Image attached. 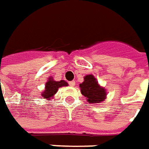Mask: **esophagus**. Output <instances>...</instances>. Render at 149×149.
<instances>
[{
  "label": "esophagus",
  "instance_id": "1",
  "mask_svg": "<svg viewBox=\"0 0 149 149\" xmlns=\"http://www.w3.org/2000/svg\"><path fill=\"white\" fill-rule=\"evenodd\" d=\"M75 84H76V81H69V82H68V84H69L71 87H73V86L75 85Z\"/></svg>",
  "mask_w": 149,
  "mask_h": 149
}]
</instances>
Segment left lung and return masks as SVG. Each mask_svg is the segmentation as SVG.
<instances>
[{
    "label": "left lung",
    "mask_w": 149,
    "mask_h": 149,
    "mask_svg": "<svg viewBox=\"0 0 149 149\" xmlns=\"http://www.w3.org/2000/svg\"><path fill=\"white\" fill-rule=\"evenodd\" d=\"M80 88L81 94L87 98L86 100L89 104L101 103L106 98V89L98 84L93 75L85 76L84 82L80 84Z\"/></svg>",
    "instance_id": "left-lung-1"
}]
</instances>
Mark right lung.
<instances>
[{
  "mask_svg": "<svg viewBox=\"0 0 149 149\" xmlns=\"http://www.w3.org/2000/svg\"><path fill=\"white\" fill-rule=\"evenodd\" d=\"M63 86H68V83L65 81H55L52 77H49L45 84V89L42 92L41 96L44 97V99L50 100V99L56 93L59 88Z\"/></svg>",
  "mask_w": 149,
  "mask_h": 149,
  "instance_id": "right-lung-1",
  "label": "right lung"
}]
</instances>
